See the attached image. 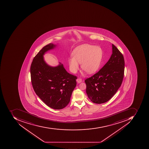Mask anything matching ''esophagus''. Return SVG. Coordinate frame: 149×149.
Returning a JSON list of instances; mask_svg holds the SVG:
<instances>
[{
    "label": "esophagus",
    "instance_id": "esophagus-1",
    "mask_svg": "<svg viewBox=\"0 0 149 149\" xmlns=\"http://www.w3.org/2000/svg\"><path fill=\"white\" fill-rule=\"evenodd\" d=\"M77 82L78 83H80L81 82V78H78V79H77Z\"/></svg>",
    "mask_w": 149,
    "mask_h": 149
}]
</instances>
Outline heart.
I'll return each instance as SVG.
<instances>
[{
	"label": "heart",
	"mask_w": 149,
	"mask_h": 149,
	"mask_svg": "<svg viewBox=\"0 0 149 149\" xmlns=\"http://www.w3.org/2000/svg\"><path fill=\"white\" fill-rule=\"evenodd\" d=\"M72 56L68 59L69 69L71 72L76 73L79 68V63L82 69L89 74L97 71L101 63L103 51L101 48L88 44H83L76 47Z\"/></svg>",
	"instance_id": "1"
}]
</instances>
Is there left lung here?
Returning a JSON list of instances; mask_svg holds the SVG:
<instances>
[{
	"instance_id": "8db88e82",
	"label": "left lung",
	"mask_w": 149,
	"mask_h": 149,
	"mask_svg": "<svg viewBox=\"0 0 149 149\" xmlns=\"http://www.w3.org/2000/svg\"><path fill=\"white\" fill-rule=\"evenodd\" d=\"M109 61L97 73L87 78L86 92L93 103L101 104L111 99L120 87L124 78L125 60L118 48L112 44Z\"/></svg>"
}]
</instances>
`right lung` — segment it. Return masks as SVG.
<instances>
[{"label": "right lung", "instance_id": "add662e5", "mask_svg": "<svg viewBox=\"0 0 149 149\" xmlns=\"http://www.w3.org/2000/svg\"><path fill=\"white\" fill-rule=\"evenodd\" d=\"M57 45L50 43L34 57L30 67L31 82L36 94L47 106L60 110L68 105L77 85L76 76L69 74L59 62L56 67L47 64L43 56Z\"/></svg>", "mask_w": 149, "mask_h": 149}]
</instances>
